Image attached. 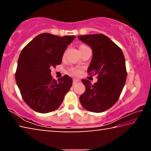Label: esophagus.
<instances>
[{
    "label": "esophagus",
    "instance_id": "esophagus-1",
    "mask_svg": "<svg viewBox=\"0 0 151 151\" xmlns=\"http://www.w3.org/2000/svg\"><path fill=\"white\" fill-rule=\"evenodd\" d=\"M78 82H79V80L77 78H73V85H75L76 83H77Z\"/></svg>",
    "mask_w": 151,
    "mask_h": 151
}]
</instances>
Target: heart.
<instances>
[{"instance_id":"obj_1","label":"heart","mask_w":151,"mask_h":151,"mask_svg":"<svg viewBox=\"0 0 151 151\" xmlns=\"http://www.w3.org/2000/svg\"><path fill=\"white\" fill-rule=\"evenodd\" d=\"M86 47V46H85V45H81V46H80V47H79V50L81 49V48H85ZM66 53V51L65 50V52H64V54H63V58L65 57ZM82 70H83V67H82V66H73V67H71L70 69L68 70V71H69V73L71 74V75H75V76H78L79 75H81Z\"/></svg>"}]
</instances>
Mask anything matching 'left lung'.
<instances>
[{
  "label": "left lung",
  "instance_id": "1",
  "mask_svg": "<svg viewBox=\"0 0 151 151\" xmlns=\"http://www.w3.org/2000/svg\"><path fill=\"white\" fill-rule=\"evenodd\" d=\"M78 38L93 50L88 73L98 75V81L94 85L88 80L82 79L86 90L79 99L81 104L88 111L104 112L119 100L126 83L127 73L123 52L103 34L81 35Z\"/></svg>",
  "mask_w": 151,
  "mask_h": 151
}]
</instances>
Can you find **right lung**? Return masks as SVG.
<instances>
[{
  "label": "right lung",
  "instance_id": "1",
  "mask_svg": "<svg viewBox=\"0 0 151 151\" xmlns=\"http://www.w3.org/2000/svg\"><path fill=\"white\" fill-rule=\"evenodd\" d=\"M75 37L42 33L20 52L15 79L24 101L35 111L47 113L55 111L72 86L69 76L56 81L50 69L60 65L64 52Z\"/></svg>",
  "mask_w": 151,
  "mask_h": 151
}]
</instances>
